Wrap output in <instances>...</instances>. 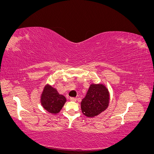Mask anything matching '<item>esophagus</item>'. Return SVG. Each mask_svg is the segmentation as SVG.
<instances>
[{
  "instance_id": "esophagus-1",
  "label": "esophagus",
  "mask_w": 154,
  "mask_h": 154,
  "mask_svg": "<svg viewBox=\"0 0 154 154\" xmlns=\"http://www.w3.org/2000/svg\"><path fill=\"white\" fill-rule=\"evenodd\" d=\"M70 100H71V101H76V98H75V97H70Z\"/></svg>"
}]
</instances>
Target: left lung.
Instances as JSON below:
<instances>
[{
    "mask_svg": "<svg viewBox=\"0 0 154 154\" xmlns=\"http://www.w3.org/2000/svg\"><path fill=\"white\" fill-rule=\"evenodd\" d=\"M110 94L106 87L92 83L81 102L82 113L88 118L95 117L108 108Z\"/></svg>",
    "mask_w": 154,
    "mask_h": 154,
    "instance_id": "left-lung-1",
    "label": "left lung"
}]
</instances>
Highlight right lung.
<instances>
[{"mask_svg": "<svg viewBox=\"0 0 154 154\" xmlns=\"http://www.w3.org/2000/svg\"><path fill=\"white\" fill-rule=\"evenodd\" d=\"M66 97L60 94L52 85L47 84L43 88L40 96V103L45 110L51 114H58L66 102Z\"/></svg>", "mask_w": 154, "mask_h": 154, "instance_id": "add662e5", "label": "right lung"}]
</instances>
